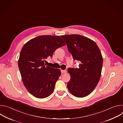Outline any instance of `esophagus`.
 <instances>
[{
	"instance_id": "obj_1",
	"label": "esophagus",
	"mask_w": 123,
	"mask_h": 123,
	"mask_svg": "<svg viewBox=\"0 0 123 123\" xmlns=\"http://www.w3.org/2000/svg\"><path fill=\"white\" fill-rule=\"evenodd\" d=\"M61 73L62 74H65L67 73V71H66V70H61Z\"/></svg>"
}]
</instances>
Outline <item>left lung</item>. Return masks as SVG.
<instances>
[{
  "instance_id": "1",
  "label": "left lung",
  "mask_w": 123,
  "mask_h": 123,
  "mask_svg": "<svg viewBox=\"0 0 123 123\" xmlns=\"http://www.w3.org/2000/svg\"><path fill=\"white\" fill-rule=\"evenodd\" d=\"M61 37L74 60L80 62L79 68L68 69L71 75L68 89L75 97H86L93 92L100 79L103 62L101 51L94 41L81 35Z\"/></svg>"
}]
</instances>
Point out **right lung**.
<instances>
[{
	"label": "right lung",
	"mask_w": 123,
	"mask_h": 123,
	"mask_svg": "<svg viewBox=\"0 0 123 123\" xmlns=\"http://www.w3.org/2000/svg\"><path fill=\"white\" fill-rule=\"evenodd\" d=\"M66 45L60 37L45 35L30 40L23 46L18 65L23 84L33 96L42 99L53 92L61 71L46 66L45 59Z\"/></svg>",
	"instance_id": "1"
}]
</instances>
